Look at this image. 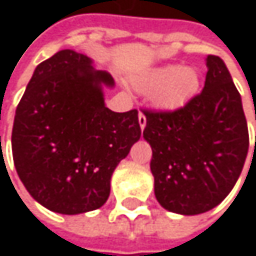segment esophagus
<instances>
[{"instance_id": "esophagus-1", "label": "esophagus", "mask_w": 256, "mask_h": 256, "mask_svg": "<svg viewBox=\"0 0 256 256\" xmlns=\"http://www.w3.org/2000/svg\"><path fill=\"white\" fill-rule=\"evenodd\" d=\"M138 122H140V127H141V129H144L146 124H147V118H146L144 112H140V114H138Z\"/></svg>"}]
</instances>
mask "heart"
I'll return each mask as SVG.
<instances>
[{
    "label": "heart",
    "instance_id": "b5f03b06",
    "mask_svg": "<svg viewBox=\"0 0 256 256\" xmlns=\"http://www.w3.org/2000/svg\"><path fill=\"white\" fill-rule=\"evenodd\" d=\"M130 84L142 94H152L158 108L174 109L188 103L200 89L196 70L184 65H160L135 74Z\"/></svg>",
    "mask_w": 256,
    "mask_h": 256
}]
</instances>
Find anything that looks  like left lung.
Wrapping results in <instances>:
<instances>
[{
	"label": "left lung",
	"instance_id": "8db88e82",
	"mask_svg": "<svg viewBox=\"0 0 256 256\" xmlns=\"http://www.w3.org/2000/svg\"><path fill=\"white\" fill-rule=\"evenodd\" d=\"M204 90L173 112L144 110L154 196L167 211L216 208L238 180L249 150L242 97L218 56H208Z\"/></svg>",
	"mask_w": 256,
	"mask_h": 256
}]
</instances>
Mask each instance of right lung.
Returning a JSON list of instances; mask_svg holds the SVG:
<instances>
[{"label": "right lung", "mask_w": 256, "mask_h": 256, "mask_svg": "<svg viewBox=\"0 0 256 256\" xmlns=\"http://www.w3.org/2000/svg\"><path fill=\"white\" fill-rule=\"evenodd\" d=\"M115 82L94 60L62 50L39 64L16 108V173L38 204L76 216L106 204L110 178L141 138L138 110L114 112L104 89Z\"/></svg>", "instance_id": "obj_1"}]
</instances>
